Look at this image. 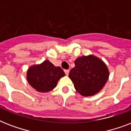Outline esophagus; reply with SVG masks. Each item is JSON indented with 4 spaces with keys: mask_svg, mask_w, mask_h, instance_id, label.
<instances>
[{
    "mask_svg": "<svg viewBox=\"0 0 131 131\" xmlns=\"http://www.w3.org/2000/svg\"><path fill=\"white\" fill-rule=\"evenodd\" d=\"M64 73H65V74L67 75H69V70L65 69L64 70Z\"/></svg>",
    "mask_w": 131,
    "mask_h": 131,
    "instance_id": "esophagus-1",
    "label": "esophagus"
}]
</instances>
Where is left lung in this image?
I'll use <instances>...</instances> for the list:
<instances>
[{"label":"left lung","instance_id":"1","mask_svg":"<svg viewBox=\"0 0 131 131\" xmlns=\"http://www.w3.org/2000/svg\"><path fill=\"white\" fill-rule=\"evenodd\" d=\"M110 72L105 63L94 55L83 56L75 60L69 77L78 93L84 96H93L105 85Z\"/></svg>","mask_w":131,"mask_h":131}]
</instances>
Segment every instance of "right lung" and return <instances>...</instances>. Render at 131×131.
<instances>
[{"label": "right lung", "instance_id": "add662e5", "mask_svg": "<svg viewBox=\"0 0 131 131\" xmlns=\"http://www.w3.org/2000/svg\"><path fill=\"white\" fill-rule=\"evenodd\" d=\"M65 75L60 67H55L48 60L31 66L27 71L28 82L39 92H48L57 86L58 80Z\"/></svg>", "mask_w": 131, "mask_h": 131}]
</instances>
